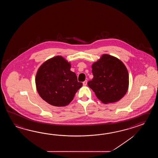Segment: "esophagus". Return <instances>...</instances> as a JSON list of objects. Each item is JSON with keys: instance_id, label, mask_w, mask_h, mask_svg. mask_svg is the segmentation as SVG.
Instances as JSON below:
<instances>
[{"instance_id": "1", "label": "esophagus", "mask_w": 158, "mask_h": 158, "mask_svg": "<svg viewBox=\"0 0 158 158\" xmlns=\"http://www.w3.org/2000/svg\"><path fill=\"white\" fill-rule=\"evenodd\" d=\"M86 85H87V80H85L84 82H83V85L86 86Z\"/></svg>"}]
</instances>
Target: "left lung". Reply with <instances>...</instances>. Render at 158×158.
<instances>
[{"label": "left lung", "mask_w": 158, "mask_h": 158, "mask_svg": "<svg viewBox=\"0 0 158 158\" xmlns=\"http://www.w3.org/2000/svg\"><path fill=\"white\" fill-rule=\"evenodd\" d=\"M94 77L89 87L104 104L118 102L125 95L129 86V74L124 63L116 57L104 54L92 65Z\"/></svg>", "instance_id": "8db88e82"}]
</instances>
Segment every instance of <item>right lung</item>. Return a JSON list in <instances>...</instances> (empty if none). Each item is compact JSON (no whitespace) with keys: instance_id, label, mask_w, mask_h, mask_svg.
Listing matches in <instances>:
<instances>
[{"instance_id":"obj_1","label":"right lung","mask_w":158,"mask_h":158,"mask_svg":"<svg viewBox=\"0 0 158 158\" xmlns=\"http://www.w3.org/2000/svg\"><path fill=\"white\" fill-rule=\"evenodd\" d=\"M71 64L56 56L46 61L37 71L35 84L40 97L48 104L63 107L73 100L82 83L71 69Z\"/></svg>"}]
</instances>
